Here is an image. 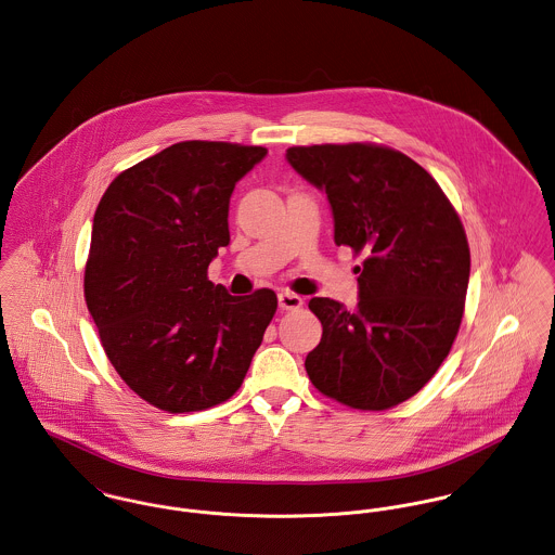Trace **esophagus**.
Wrapping results in <instances>:
<instances>
[{
    "mask_svg": "<svg viewBox=\"0 0 555 555\" xmlns=\"http://www.w3.org/2000/svg\"><path fill=\"white\" fill-rule=\"evenodd\" d=\"M301 304H304V299L299 298L298 294H292V292H287V289L279 292V306H281L283 310H296Z\"/></svg>",
    "mask_w": 555,
    "mask_h": 555,
    "instance_id": "1",
    "label": "esophagus"
}]
</instances>
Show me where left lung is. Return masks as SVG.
<instances>
[{
    "label": "left lung",
    "instance_id": "8db88e82",
    "mask_svg": "<svg viewBox=\"0 0 555 555\" xmlns=\"http://www.w3.org/2000/svg\"><path fill=\"white\" fill-rule=\"evenodd\" d=\"M287 160L325 190L336 245L365 256L357 310L312 298L323 336L306 357L319 392L380 412L435 376L461 330L470 254L463 221L418 163L378 143L296 145Z\"/></svg>",
    "mask_w": 555,
    "mask_h": 555
}]
</instances>
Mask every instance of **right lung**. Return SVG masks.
I'll use <instances>...</instances> for the list:
<instances>
[{
    "instance_id": "1",
    "label": "right lung",
    "mask_w": 555,
    "mask_h": 555,
    "mask_svg": "<svg viewBox=\"0 0 555 555\" xmlns=\"http://www.w3.org/2000/svg\"><path fill=\"white\" fill-rule=\"evenodd\" d=\"M266 152L175 143L120 172L94 211L88 312L128 388L169 414L228 401L276 312L272 289L230 296L207 276L230 243L232 190Z\"/></svg>"
}]
</instances>
